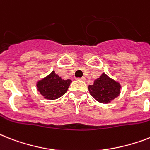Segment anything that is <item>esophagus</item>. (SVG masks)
<instances>
[{"label":"esophagus","instance_id":"obj_1","mask_svg":"<svg viewBox=\"0 0 150 150\" xmlns=\"http://www.w3.org/2000/svg\"><path fill=\"white\" fill-rule=\"evenodd\" d=\"M78 79L81 80V81H85V80H86V79H85L84 77H82V78H79Z\"/></svg>","mask_w":150,"mask_h":150}]
</instances>
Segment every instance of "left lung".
I'll use <instances>...</instances> for the list:
<instances>
[{
  "label": "left lung",
  "mask_w": 150,
  "mask_h": 150,
  "mask_svg": "<svg viewBox=\"0 0 150 150\" xmlns=\"http://www.w3.org/2000/svg\"><path fill=\"white\" fill-rule=\"evenodd\" d=\"M120 83L103 73L100 78L96 79L93 85H89V93L93 97L101 103H109L117 97L121 90Z\"/></svg>",
  "instance_id": "8db88e82"
}]
</instances>
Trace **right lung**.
Wrapping results in <instances>:
<instances>
[{"instance_id": "right-lung-1", "label": "right lung", "mask_w": 150, "mask_h": 150, "mask_svg": "<svg viewBox=\"0 0 150 150\" xmlns=\"http://www.w3.org/2000/svg\"><path fill=\"white\" fill-rule=\"evenodd\" d=\"M71 80H64L53 71L50 75L40 80L36 84L37 90L47 100H56L68 91Z\"/></svg>"}]
</instances>
